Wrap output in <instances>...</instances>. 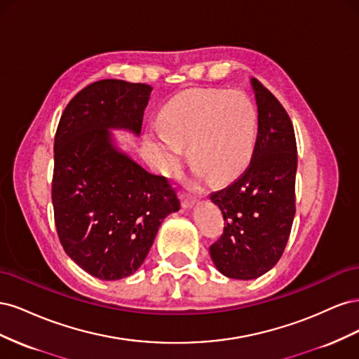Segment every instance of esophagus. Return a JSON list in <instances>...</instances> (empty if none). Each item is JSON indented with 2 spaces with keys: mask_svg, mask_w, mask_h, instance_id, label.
<instances>
[{
  "mask_svg": "<svg viewBox=\"0 0 359 359\" xmlns=\"http://www.w3.org/2000/svg\"><path fill=\"white\" fill-rule=\"evenodd\" d=\"M180 198L184 208H190V206L194 205V202L198 201L196 196H193V194H189V193H180Z\"/></svg>",
  "mask_w": 359,
  "mask_h": 359,
  "instance_id": "esophagus-1",
  "label": "esophagus"
}]
</instances>
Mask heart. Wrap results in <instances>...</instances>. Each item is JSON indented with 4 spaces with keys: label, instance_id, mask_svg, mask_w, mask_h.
<instances>
[{
    "label": "heart",
    "instance_id": "heart-1",
    "mask_svg": "<svg viewBox=\"0 0 359 359\" xmlns=\"http://www.w3.org/2000/svg\"><path fill=\"white\" fill-rule=\"evenodd\" d=\"M160 127H149L157 168L166 172L178 163L186 147L193 170L211 181L238 175L253 156L257 111L241 91L203 90L177 97L163 107Z\"/></svg>",
    "mask_w": 359,
    "mask_h": 359
}]
</instances>
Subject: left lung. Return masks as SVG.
<instances>
[{"mask_svg":"<svg viewBox=\"0 0 359 359\" xmlns=\"http://www.w3.org/2000/svg\"><path fill=\"white\" fill-rule=\"evenodd\" d=\"M250 82L257 104L252 161L240 178L210 194L224 219L210 255L223 276L236 280L257 278L278 262L295 217L298 156L292 121L262 83Z\"/></svg>","mask_w":359,"mask_h":359,"instance_id":"1","label":"left lung"}]
</instances>
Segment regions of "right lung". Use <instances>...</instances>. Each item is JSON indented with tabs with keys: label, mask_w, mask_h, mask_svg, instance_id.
I'll return each mask as SVG.
<instances>
[{
	"label": "right lung",
	"mask_w": 359,
	"mask_h": 359,
	"mask_svg": "<svg viewBox=\"0 0 359 359\" xmlns=\"http://www.w3.org/2000/svg\"><path fill=\"white\" fill-rule=\"evenodd\" d=\"M151 88L97 81L64 109L53 144L52 203L64 252L100 280H119L144 264L158 227L180 210L165 177L123 153L111 130H142Z\"/></svg>",
	"instance_id": "right-lung-1"
}]
</instances>
